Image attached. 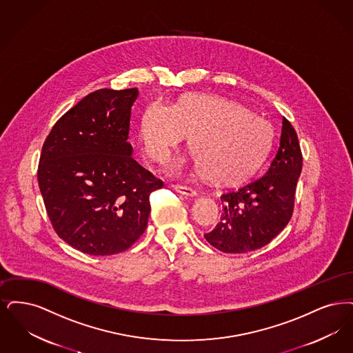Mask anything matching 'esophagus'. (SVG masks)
I'll return each instance as SVG.
<instances>
[{
  "mask_svg": "<svg viewBox=\"0 0 353 353\" xmlns=\"http://www.w3.org/2000/svg\"><path fill=\"white\" fill-rule=\"evenodd\" d=\"M174 190L179 194H182L184 196H195L198 192L195 188L192 187H187V185H174Z\"/></svg>",
  "mask_w": 353,
  "mask_h": 353,
  "instance_id": "esophagus-1",
  "label": "esophagus"
}]
</instances>
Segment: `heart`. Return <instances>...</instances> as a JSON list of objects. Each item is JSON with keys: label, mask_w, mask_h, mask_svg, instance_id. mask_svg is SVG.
<instances>
[{"label": "heart", "mask_w": 353, "mask_h": 353, "mask_svg": "<svg viewBox=\"0 0 353 353\" xmlns=\"http://www.w3.org/2000/svg\"><path fill=\"white\" fill-rule=\"evenodd\" d=\"M185 134L188 148L208 178L230 183L256 169L268 153L272 125L246 108L223 97L192 93L174 107L159 100L143 109L139 119V138L146 154L163 161ZM182 162L172 165L179 171Z\"/></svg>", "instance_id": "obj_1"}]
</instances>
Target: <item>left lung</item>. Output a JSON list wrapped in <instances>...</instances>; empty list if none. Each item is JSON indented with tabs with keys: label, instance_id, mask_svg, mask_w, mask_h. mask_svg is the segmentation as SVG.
Masks as SVG:
<instances>
[{
	"label": "left lung",
	"instance_id": "left-lung-1",
	"mask_svg": "<svg viewBox=\"0 0 353 353\" xmlns=\"http://www.w3.org/2000/svg\"><path fill=\"white\" fill-rule=\"evenodd\" d=\"M303 157L292 123L282 117L279 148L266 171L221 194L223 212L204 234L224 253H246L268 245L289 224Z\"/></svg>",
	"mask_w": 353,
	"mask_h": 353
}]
</instances>
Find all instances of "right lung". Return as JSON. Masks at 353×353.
Instances as JSON below:
<instances>
[{
  "mask_svg": "<svg viewBox=\"0 0 353 353\" xmlns=\"http://www.w3.org/2000/svg\"><path fill=\"white\" fill-rule=\"evenodd\" d=\"M137 88L87 94L52 126L38 184L61 240L91 256L133 245L148 227L150 194L163 182L133 159L128 142Z\"/></svg>",
  "mask_w": 353,
  "mask_h": 353,
  "instance_id": "right-lung-1",
  "label": "right lung"
}]
</instances>
